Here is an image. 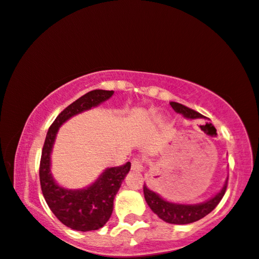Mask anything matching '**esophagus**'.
Wrapping results in <instances>:
<instances>
[{
	"label": "esophagus",
	"instance_id": "1",
	"mask_svg": "<svg viewBox=\"0 0 259 259\" xmlns=\"http://www.w3.org/2000/svg\"><path fill=\"white\" fill-rule=\"evenodd\" d=\"M132 169L134 171H142L143 170V160L140 158H134L132 161Z\"/></svg>",
	"mask_w": 259,
	"mask_h": 259
}]
</instances>
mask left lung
Wrapping results in <instances>:
<instances>
[{
  "mask_svg": "<svg viewBox=\"0 0 259 259\" xmlns=\"http://www.w3.org/2000/svg\"><path fill=\"white\" fill-rule=\"evenodd\" d=\"M170 105L177 113L183 114V116L189 118V119L204 117L199 112L192 110V108L187 107L185 105L179 104V102H170ZM227 186H228V183H226L222 191L217 195H214L213 198H211L210 200L197 205H182L165 201L157 193L152 192L151 189L147 188L146 185H143V194H145V199L147 201L148 206L152 208V211L159 219L172 224H188L197 222V221L201 220L202 217L210 213L220 204V201L222 200L224 193L227 191Z\"/></svg>",
  "mask_w": 259,
  "mask_h": 259,
  "instance_id": "1",
  "label": "left lung"
}]
</instances>
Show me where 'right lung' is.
<instances>
[{
	"mask_svg": "<svg viewBox=\"0 0 259 259\" xmlns=\"http://www.w3.org/2000/svg\"><path fill=\"white\" fill-rule=\"evenodd\" d=\"M113 95V90H92L68 105L55 118L47 133L39 161V182L43 197L55 217L68 228L90 232L100 229L110 220L113 200L124 177L130 170V163L107 169L99 180L87 189L68 191L59 187L53 180L51 152L59 126L68 118L101 104Z\"/></svg>",
	"mask_w": 259,
	"mask_h": 259,
	"instance_id": "add662e5",
	"label": "right lung"
}]
</instances>
